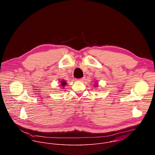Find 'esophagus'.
<instances>
[{
	"label": "esophagus",
	"instance_id": "esophagus-1",
	"mask_svg": "<svg viewBox=\"0 0 155 155\" xmlns=\"http://www.w3.org/2000/svg\"><path fill=\"white\" fill-rule=\"evenodd\" d=\"M84 80H85V77H82V78H81L78 79V80H79V81H84Z\"/></svg>",
	"mask_w": 155,
	"mask_h": 155
}]
</instances>
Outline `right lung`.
Masks as SVG:
<instances>
[{"label": "right lung", "mask_w": 155, "mask_h": 155, "mask_svg": "<svg viewBox=\"0 0 155 155\" xmlns=\"http://www.w3.org/2000/svg\"><path fill=\"white\" fill-rule=\"evenodd\" d=\"M66 82H65V80H62L61 81V86H65V85H66Z\"/></svg>", "instance_id": "obj_1"}]
</instances>
